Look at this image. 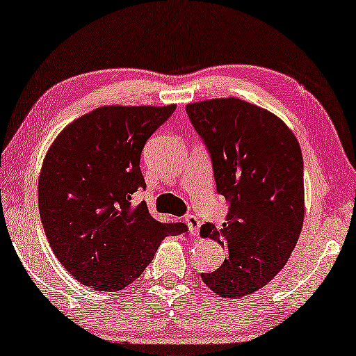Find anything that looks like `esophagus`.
<instances>
[{
	"instance_id": "obj_1",
	"label": "esophagus",
	"mask_w": 356,
	"mask_h": 356,
	"mask_svg": "<svg viewBox=\"0 0 356 356\" xmlns=\"http://www.w3.org/2000/svg\"><path fill=\"white\" fill-rule=\"evenodd\" d=\"M184 221H186L187 227H189V231H191L192 236H198V232H200V226H201L198 217H197V216H186Z\"/></svg>"
}]
</instances>
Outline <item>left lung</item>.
I'll list each match as a JSON object with an SVG mask.
<instances>
[{
	"label": "left lung",
	"instance_id": "8db88e82",
	"mask_svg": "<svg viewBox=\"0 0 356 356\" xmlns=\"http://www.w3.org/2000/svg\"><path fill=\"white\" fill-rule=\"evenodd\" d=\"M212 161L217 192L229 201L221 229L200 236L225 248L218 270L201 279L221 298L265 286L285 266L304 223V159L296 136L276 115L236 97L186 106Z\"/></svg>",
	"mask_w": 356,
	"mask_h": 356
}]
</instances>
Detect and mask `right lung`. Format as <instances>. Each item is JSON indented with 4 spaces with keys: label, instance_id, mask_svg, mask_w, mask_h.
Wrapping results in <instances>:
<instances>
[{
    "label": "right lung",
    "instance_id": "1",
    "mask_svg": "<svg viewBox=\"0 0 356 356\" xmlns=\"http://www.w3.org/2000/svg\"><path fill=\"white\" fill-rule=\"evenodd\" d=\"M167 106H100L71 122L46 153L38 209L60 264L97 291L124 290L144 273L161 240L187 231L161 223L147 204L139 161L144 145L175 111Z\"/></svg>",
    "mask_w": 356,
    "mask_h": 356
}]
</instances>
